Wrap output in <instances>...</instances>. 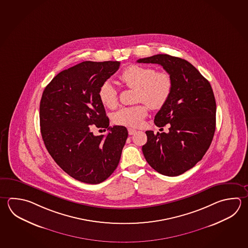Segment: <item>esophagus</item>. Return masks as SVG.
<instances>
[{"instance_id": "esophagus-1", "label": "esophagus", "mask_w": 248, "mask_h": 248, "mask_svg": "<svg viewBox=\"0 0 248 248\" xmlns=\"http://www.w3.org/2000/svg\"><path fill=\"white\" fill-rule=\"evenodd\" d=\"M128 132H129V135H134V134L137 133V131H136L135 129L129 128V129H128Z\"/></svg>"}]
</instances>
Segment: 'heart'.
<instances>
[{
	"label": "heart",
	"mask_w": 248,
	"mask_h": 248,
	"mask_svg": "<svg viewBox=\"0 0 248 248\" xmlns=\"http://www.w3.org/2000/svg\"><path fill=\"white\" fill-rule=\"evenodd\" d=\"M127 88L137 89L136 101L145 103L153 109H159L169 101L173 89L171 75L166 71H155V68L145 65H133L127 66L119 75ZM99 99L104 106L114 109L118 105V91L108 80L101 85ZM147 116L145 104L120 108L114 114L113 122L118 125L138 127L143 124Z\"/></svg>",
	"instance_id": "obj_1"
}]
</instances>
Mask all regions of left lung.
I'll return each mask as SVG.
<instances>
[{
    "mask_svg": "<svg viewBox=\"0 0 248 248\" xmlns=\"http://www.w3.org/2000/svg\"><path fill=\"white\" fill-rule=\"evenodd\" d=\"M137 62L162 65L173 80L169 101L155 117L158 127L169 124V131H145L147 142L142 151L158 173L177 176L202 159L213 140L217 108L213 90L200 72L181 58L157 54Z\"/></svg>",
    "mask_w": 248,
    "mask_h": 248,
    "instance_id": "8db88e82",
    "label": "left lung"
}]
</instances>
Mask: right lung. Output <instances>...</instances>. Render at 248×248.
<instances>
[{"label": "right lung", "instance_id": "obj_1", "mask_svg": "<svg viewBox=\"0 0 248 248\" xmlns=\"http://www.w3.org/2000/svg\"><path fill=\"white\" fill-rule=\"evenodd\" d=\"M119 65L118 61H83L58 74L43 92L39 119L45 145L61 169L81 183L98 184L109 177L126 142L125 127L108 126L98 95ZM93 127L110 132L93 136Z\"/></svg>", "mask_w": 248, "mask_h": 248}]
</instances>
